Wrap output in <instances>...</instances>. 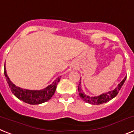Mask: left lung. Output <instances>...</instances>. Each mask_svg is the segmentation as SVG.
<instances>
[{"instance_id":"1","label":"left lung","mask_w":134,"mask_h":134,"mask_svg":"<svg viewBox=\"0 0 134 134\" xmlns=\"http://www.w3.org/2000/svg\"><path fill=\"white\" fill-rule=\"evenodd\" d=\"M126 78H127V76L124 78L123 80H122L121 82L117 85V87L114 90L109 91L107 92L102 93V94L98 96H90L85 94V92L82 91V89L81 87V85H80L81 84V81H80L81 79H80V82H79L78 88V94H79V96H80V98L82 99V100L85 101L86 103H90L91 105H98L103 104V103H105L107 102H109V100H111V99H113L114 97H116V96H117V94H118L119 91L121 89L122 86L123 85V84L125 83Z\"/></svg>"}]
</instances>
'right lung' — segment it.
Segmentation results:
<instances>
[{"label":"right lung","mask_w":134,"mask_h":134,"mask_svg":"<svg viewBox=\"0 0 134 134\" xmlns=\"http://www.w3.org/2000/svg\"><path fill=\"white\" fill-rule=\"evenodd\" d=\"M4 74L13 94L19 100L30 105H39L51 99L56 92L58 82L61 78V76L58 77L52 84L42 90H29L17 87L12 82L7 76L5 66H4Z\"/></svg>","instance_id":"right-lung-1"}]
</instances>
